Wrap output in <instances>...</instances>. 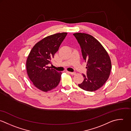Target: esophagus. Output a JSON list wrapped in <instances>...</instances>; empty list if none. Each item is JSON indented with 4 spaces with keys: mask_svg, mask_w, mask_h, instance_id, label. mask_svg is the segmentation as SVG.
I'll list each match as a JSON object with an SVG mask.
<instances>
[{
    "mask_svg": "<svg viewBox=\"0 0 131 131\" xmlns=\"http://www.w3.org/2000/svg\"><path fill=\"white\" fill-rule=\"evenodd\" d=\"M68 72L70 74H75V72Z\"/></svg>",
    "mask_w": 131,
    "mask_h": 131,
    "instance_id": "esophagus-1",
    "label": "esophagus"
}]
</instances>
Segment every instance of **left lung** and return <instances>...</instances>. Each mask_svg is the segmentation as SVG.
<instances>
[{"label":"left lung","mask_w":131,"mask_h":131,"mask_svg":"<svg viewBox=\"0 0 131 131\" xmlns=\"http://www.w3.org/2000/svg\"><path fill=\"white\" fill-rule=\"evenodd\" d=\"M73 35L87 63V74H82L84 81L78 85L85 91H96L105 84L109 77L112 66L110 57L103 45L92 36L81 32Z\"/></svg>","instance_id":"8db88e82"}]
</instances>
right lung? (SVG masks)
I'll return each mask as SVG.
<instances>
[{
  "label": "right lung",
  "instance_id": "1",
  "mask_svg": "<svg viewBox=\"0 0 131 131\" xmlns=\"http://www.w3.org/2000/svg\"><path fill=\"white\" fill-rule=\"evenodd\" d=\"M67 33H57L47 36L31 49L26 61L28 76L34 85L44 92L55 88L59 84L62 72L49 67Z\"/></svg>",
  "mask_w": 131,
  "mask_h": 131
}]
</instances>
